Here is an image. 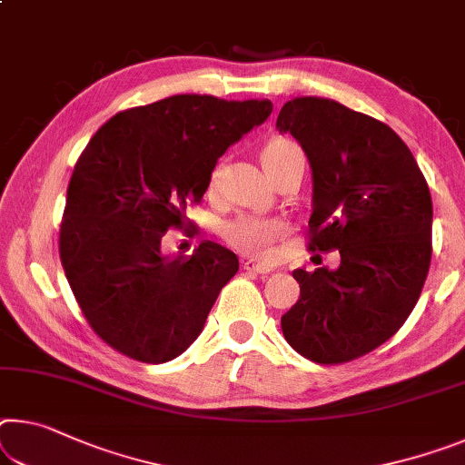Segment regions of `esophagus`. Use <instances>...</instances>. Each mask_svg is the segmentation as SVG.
<instances>
[{"instance_id": "1", "label": "esophagus", "mask_w": 465, "mask_h": 465, "mask_svg": "<svg viewBox=\"0 0 465 465\" xmlns=\"http://www.w3.org/2000/svg\"><path fill=\"white\" fill-rule=\"evenodd\" d=\"M242 269L248 272H256V275H267V272L272 271L269 264H262L254 259H242Z\"/></svg>"}]
</instances>
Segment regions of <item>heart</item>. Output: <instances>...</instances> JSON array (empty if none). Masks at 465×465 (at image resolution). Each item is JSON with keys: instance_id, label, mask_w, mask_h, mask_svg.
Here are the masks:
<instances>
[{"instance_id": "heart-1", "label": "heart", "mask_w": 465, "mask_h": 465, "mask_svg": "<svg viewBox=\"0 0 465 465\" xmlns=\"http://www.w3.org/2000/svg\"><path fill=\"white\" fill-rule=\"evenodd\" d=\"M300 146L296 143L287 138H275L264 146L262 151V165L267 172L275 169L277 165H282L283 161H287L293 154H300ZM221 169H223V163H219L215 169H213L211 178H209V190L217 188L219 178H221ZM287 232L285 223L277 219H264V217H256V215H238L225 223H221L219 233L227 244L232 248L240 250V252H246L250 256H261V259H267V256L272 252V244L277 240H282Z\"/></svg>"}]
</instances>
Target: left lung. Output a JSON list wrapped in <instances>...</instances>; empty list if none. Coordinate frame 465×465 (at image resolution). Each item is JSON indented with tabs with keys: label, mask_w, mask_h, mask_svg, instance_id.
<instances>
[{
	"label": "left lung",
	"mask_w": 465,
	"mask_h": 465,
	"mask_svg": "<svg viewBox=\"0 0 465 465\" xmlns=\"http://www.w3.org/2000/svg\"><path fill=\"white\" fill-rule=\"evenodd\" d=\"M277 130L298 140L312 169L311 250L341 256L337 269L293 271L300 300L282 316L283 335L312 362H348L414 311L432 254L429 183L387 124L337 101H287Z\"/></svg>",
	"instance_id": "obj_1"
}]
</instances>
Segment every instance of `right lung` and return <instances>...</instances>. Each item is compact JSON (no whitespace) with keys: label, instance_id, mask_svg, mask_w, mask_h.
<instances>
[{"label":"right lung","instance_id":"add662e5","mask_svg":"<svg viewBox=\"0 0 465 465\" xmlns=\"http://www.w3.org/2000/svg\"><path fill=\"white\" fill-rule=\"evenodd\" d=\"M271 112L269 99L173 94L114 115L86 144L68 183L60 259L88 325L114 350L161 364L203 333L238 256L204 240L169 259L161 240L186 225L221 154Z\"/></svg>","mask_w":465,"mask_h":465}]
</instances>
